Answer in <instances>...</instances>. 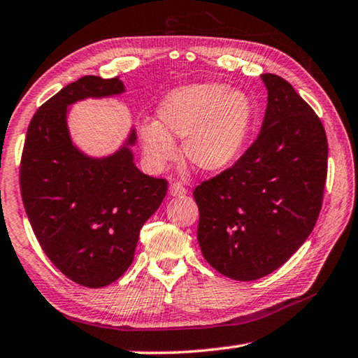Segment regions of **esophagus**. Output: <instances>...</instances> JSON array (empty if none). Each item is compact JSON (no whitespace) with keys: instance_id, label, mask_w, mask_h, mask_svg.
<instances>
[{"instance_id":"34e87169","label":"esophagus","mask_w":358,"mask_h":358,"mask_svg":"<svg viewBox=\"0 0 358 358\" xmlns=\"http://www.w3.org/2000/svg\"><path fill=\"white\" fill-rule=\"evenodd\" d=\"M169 194L177 197V196H185L186 194V188L181 183H172L169 188Z\"/></svg>"}]
</instances>
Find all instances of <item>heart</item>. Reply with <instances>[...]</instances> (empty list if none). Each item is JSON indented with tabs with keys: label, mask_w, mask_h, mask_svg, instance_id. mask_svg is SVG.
I'll return each mask as SVG.
<instances>
[{
	"label": "heart",
	"mask_w": 358,
	"mask_h": 358,
	"mask_svg": "<svg viewBox=\"0 0 358 358\" xmlns=\"http://www.w3.org/2000/svg\"><path fill=\"white\" fill-rule=\"evenodd\" d=\"M159 122L140 126L145 156L162 169L177 159L173 137L185 138V157L199 172H223L237 161L255 122L247 94L221 83H197L172 90L157 108Z\"/></svg>",
	"instance_id": "heart-1"
}]
</instances>
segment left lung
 Segmentation results:
<instances>
[{"label":"left lung","instance_id":"8db88e82","mask_svg":"<svg viewBox=\"0 0 358 358\" xmlns=\"http://www.w3.org/2000/svg\"><path fill=\"white\" fill-rule=\"evenodd\" d=\"M268 89L263 126L231 169L194 189L199 241L212 268L234 280L271 274L303 245L322 208L328 141L319 116L285 79Z\"/></svg>","mask_w":358,"mask_h":358}]
</instances>
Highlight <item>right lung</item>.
Listing matches in <instances>:
<instances>
[{"label": "right lung", "instance_id": "1", "mask_svg": "<svg viewBox=\"0 0 358 358\" xmlns=\"http://www.w3.org/2000/svg\"><path fill=\"white\" fill-rule=\"evenodd\" d=\"M126 92L119 78L83 76L39 106L27 130L20 189L39 245L68 279L89 288L117 280L132 264L140 229L161 206L167 181L140 172L137 132L108 156L73 143L71 105Z\"/></svg>", "mask_w": 358, "mask_h": 358}]
</instances>
